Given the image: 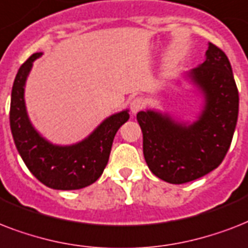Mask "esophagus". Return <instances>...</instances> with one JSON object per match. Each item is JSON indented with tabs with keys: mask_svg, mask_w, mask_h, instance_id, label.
<instances>
[{
	"mask_svg": "<svg viewBox=\"0 0 248 248\" xmlns=\"http://www.w3.org/2000/svg\"><path fill=\"white\" fill-rule=\"evenodd\" d=\"M145 107V101H144L143 97H135V99H132L131 103H130V108H131L132 113H138L139 110Z\"/></svg>",
	"mask_w": 248,
	"mask_h": 248,
	"instance_id": "esophagus-1",
	"label": "esophagus"
}]
</instances>
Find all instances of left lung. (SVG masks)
<instances>
[{"mask_svg": "<svg viewBox=\"0 0 248 248\" xmlns=\"http://www.w3.org/2000/svg\"><path fill=\"white\" fill-rule=\"evenodd\" d=\"M188 77L204 95V108L194 124L186 126L155 110L136 116L148 167L171 184L200 179L223 162L238 120V89L221 48L208 44L206 60Z\"/></svg>", "mask_w": 248, "mask_h": 248, "instance_id": "left-lung-1", "label": "left lung"}]
</instances>
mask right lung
Here are the masks:
<instances>
[{"label": "right lung", "instance_id": "add662e5", "mask_svg": "<svg viewBox=\"0 0 248 248\" xmlns=\"http://www.w3.org/2000/svg\"><path fill=\"white\" fill-rule=\"evenodd\" d=\"M42 52L29 56L16 73L11 91L10 127L14 143L28 170L48 188L73 190L85 188L101 176L108 163L113 139L118 128L130 118L127 110L103 121L95 131L73 145L48 143L31 124L24 103V86L33 62Z\"/></svg>", "mask_w": 248, "mask_h": 248}]
</instances>
